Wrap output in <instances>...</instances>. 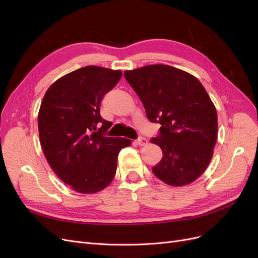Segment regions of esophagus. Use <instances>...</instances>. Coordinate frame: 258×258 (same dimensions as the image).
I'll return each instance as SVG.
<instances>
[{"mask_svg": "<svg viewBox=\"0 0 258 258\" xmlns=\"http://www.w3.org/2000/svg\"><path fill=\"white\" fill-rule=\"evenodd\" d=\"M136 144L139 146H144L145 144H147V140L143 137H140L139 139L136 140Z\"/></svg>", "mask_w": 258, "mask_h": 258, "instance_id": "1", "label": "esophagus"}]
</instances>
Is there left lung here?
Instances as JSON below:
<instances>
[{
  "mask_svg": "<svg viewBox=\"0 0 258 258\" xmlns=\"http://www.w3.org/2000/svg\"><path fill=\"white\" fill-rule=\"evenodd\" d=\"M123 76L142 101L148 120L161 126L151 140L163 155L153 173L172 186L194 182L210 163L217 138V114L205 87L189 73L165 64Z\"/></svg>",
  "mask_w": 258,
  "mask_h": 258,
  "instance_id": "1",
  "label": "left lung"
}]
</instances>
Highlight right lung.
<instances>
[{
  "instance_id": "obj_1",
  "label": "right lung",
  "mask_w": 258,
  "mask_h": 258,
  "mask_svg": "<svg viewBox=\"0 0 258 258\" xmlns=\"http://www.w3.org/2000/svg\"><path fill=\"white\" fill-rule=\"evenodd\" d=\"M120 71L89 66L54 82L38 113V134L45 157L60 179L82 194L102 190L116 173L121 148L131 141L106 137L112 122L100 115L103 97Z\"/></svg>"
}]
</instances>
